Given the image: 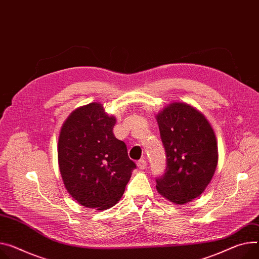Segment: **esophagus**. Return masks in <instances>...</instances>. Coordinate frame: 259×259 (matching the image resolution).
<instances>
[{
	"instance_id": "1",
	"label": "esophagus",
	"mask_w": 259,
	"mask_h": 259,
	"mask_svg": "<svg viewBox=\"0 0 259 259\" xmlns=\"http://www.w3.org/2000/svg\"><path fill=\"white\" fill-rule=\"evenodd\" d=\"M137 165H138L139 169L144 170V169L146 168V166H147V162H146V161H144V160H140V161H138Z\"/></svg>"
}]
</instances>
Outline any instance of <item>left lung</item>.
<instances>
[{
    "label": "left lung",
    "instance_id": "8db88e82",
    "mask_svg": "<svg viewBox=\"0 0 259 259\" xmlns=\"http://www.w3.org/2000/svg\"><path fill=\"white\" fill-rule=\"evenodd\" d=\"M166 152L165 173L156 189L175 204L200 196L218 165L214 133L203 114L185 103H172L156 115Z\"/></svg>",
    "mask_w": 259,
    "mask_h": 259
}]
</instances>
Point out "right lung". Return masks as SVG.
Returning a JSON list of instances; mask_svg holds the SVG:
<instances>
[{"instance_id": "obj_1", "label": "right lung", "mask_w": 259, "mask_h": 259, "mask_svg": "<svg viewBox=\"0 0 259 259\" xmlns=\"http://www.w3.org/2000/svg\"><path fill=\"white\" fill-rule=\"evenodd\" d=\"M115 123L101 104L91 103L74 110L61 127L59 167L66 190L83 206H114L136 169L125 143L113 134Z\"/></svg>"}]
</instances>
